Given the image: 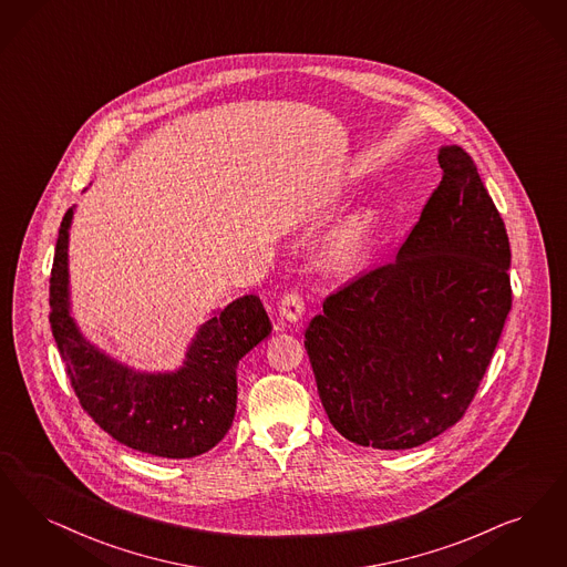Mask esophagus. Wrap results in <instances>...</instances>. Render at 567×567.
Here are the masks:
<instances>
[{
    "label": "esophagus",
    "mask_w": 567,
    "mask_h": 567,
    "mask_svg": "<svg viewBox=\"0 0 567 567\" xmlns=\"http://www.w3.org/2000/svg\"><path fill=\"white\" fill-rule=\"evenodd\" d=\"M306 312V306H303V299L299 293H287L280 299V317L289 322H297L301 320Z\"/></svg>",
    "instance_id": "esophagus-1"
}]
</instances>
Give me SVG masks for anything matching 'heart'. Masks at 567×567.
I'll return each mask as SVG.
<instances>
[{"instance_id":"1","label":"heart","mask_w":567,"mask_h":567,"mask_svg":"<svg viewBox=\"0 0 567 567\" xmlns=\"http://www.w3.org/2000/svg\"><path fill=\"white\" fill-rule=\"evenodd\" d=\"M375 217L371 213H359L346 219L329 236V255L340 264H354L369 250L373 238Z\"/></svg>"}]
</instances>
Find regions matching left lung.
Segmentation results:
<instances>
[{"mask_svg":"<svg viewBox=\"0 0 567 567\" xmlns=\"http://www.w3.org/2000/svg\"><path fill=\"white\" fill-rule=\"evenodd\" d=\"M396 259L329 295L306 331L318 396L343 439L411 450L452 429L511 312V245L457 145Z\"/></svg>","mask_w":567,"mask_h":567,"instance_id":"8db88e82","label":"left lung"}]
</instances>
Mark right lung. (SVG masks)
I'll return each mask as SVG.
<instances>
[{
  "mask_svg": "<svg viewBox=\"0 0 567 567\" xmlns=\"http://www.w3.org/2000/svg\"><path fill=\"white\" fill-rule=\"evenodd\" d=\"M71 206L59 229L50 274V327L68 364L71 385L92 420L117 443L158 457H194L226 436L234 413L243 357L272 333L257 295H243L200 324L175 371H138L84 338L71 317L69 229Z\"/></svg>",
  "mask_w": 567,
  "mask_h": 567,
  "instance_id": "obj_1",
  "label": "right lung"
}]
</instances>
